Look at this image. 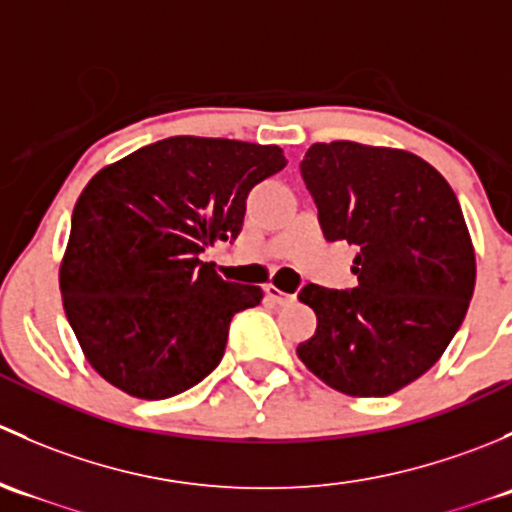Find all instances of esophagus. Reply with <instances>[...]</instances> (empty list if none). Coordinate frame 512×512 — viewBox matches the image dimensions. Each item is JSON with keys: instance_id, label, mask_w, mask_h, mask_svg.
<instances>
[{"instance_id": "34e87169", "label": "esophagus", "mask_w": 512, "mask_h": 512, "mask_svg": "<svg viewBox=\"0 0 512 512\" xmlns=\"http://www.w3.org/2000/svg\"><path fill=\"white\" fill-rule=\"evenodd\" d=\"M265 294H267V299H270V302H275V304H287V302H292V299H294L292 294H285L282 289H277L275 285H267Z\"/></svg>"}]
</instances>
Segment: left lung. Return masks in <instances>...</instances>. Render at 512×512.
Instances as JSON below:
<instances>
[{
  "mask_svg": "<svg viewBox=\"0 0 512 512\" xmlns=\"http://www.w3.org/2000/svg\"><path fill=\"white\" fill-rule=\"evenodd\" d=\"M299 170L324 237L356 247L359 280L302 287L317 332L299 359L342 394H394L441 359L468 312L476 252L461 203L433 165L396 148L314 143Z\"/></svg>",
  "mask_w": 512,
  "mask_h": 512,
  "instance_id": "1",
  "label": "left lung"
}]
</instances>
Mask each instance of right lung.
Returning a JSON list of instances; mask_svg holds the SVG:
<instances>
[{"label":"right lung","instance_id":"right-lung-1","mask_svg":"<svg viewBox=\"0 0 512 512\" xmlns=\"http://www.w3.org/2000/svg\"><path fill=\"white\" fill-rule=\"evenodd\" d=\"M287 165L282 148L175 136L98 170L71 215L59 285L98 374L136 399H170L225 354L237 312L262 302L203 262L235 242L245 200Z\"/></svg>","mask_w":512,"mask_h":512}]
</instances>
